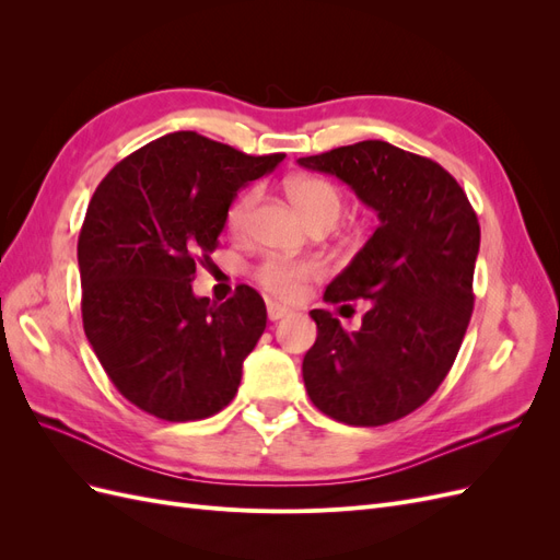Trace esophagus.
<instances>
[{
    "label": "esophagus",
    "mask_w": 560,
    "mask_h": 560,
    "mask_svg": "<svg viewBox=\"0 0 560 560\" xmlns=\"http://www.w3.org/2000/svg\"><path fill=\"white\" fill-rule=\"evenodd\" d=\"M268 319L270 322H278V319H282V317H287L290 315V311H287L284 306H278V303H268Z\"/></svg>",
    "instance_id": "1"
}]
</instances>
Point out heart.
<instances>
[{
	"mask_svg": "<svg viewBox=\"0 0 560 560\" xmlns=\"http://www.w3.org/2000/svg\"><path fill=\"white\" fill-rule=\"evenodd\" d=\"M290 196L301 214L311 224L331 219L336 222L343 208L341 191L327 179L319 177H299L290 184ZM259 200V189H247L238 200L233 202L226 214V226L233 233H243L249 224L254 206ZM322 276V264L317 259H266L257 268V280L266 292L273 294L280 301H296L306 292V284Z\"/></svg>",
	"mask_w": 560,
	"mask_h": 560,
	"instance_id": "1",
	"label": "heart"
}]
</instances>
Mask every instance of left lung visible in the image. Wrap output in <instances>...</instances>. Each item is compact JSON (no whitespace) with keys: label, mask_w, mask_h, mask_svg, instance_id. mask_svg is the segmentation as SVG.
I'll return each mask as SVG.
<instances>
[{"label":"left lung","mask_w":560,"mask_h":560,"mask_svg":"<svg viewBox=\"0 0 560 560\" xmlns=\"http://www.w3.org/2000/svg\"><path fill=\"white\" fill-rule=\"evenodd\" d=\"M346 182L378 229L325 292V301L366 299L358 331L329 311H311L315 346L303 383L322 413L358 428L399 420L425 404L465 338L481 229L477 212L442 165L381 140L299 159Z\"/></svg>","instance_id":"left-lung-1"}]
</instances>
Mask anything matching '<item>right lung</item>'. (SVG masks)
Instances as JSON below:
<instances>
[{
	"mask_svg": "<svg viewBox=\"0 0 560 560\" xmlns=\"http://www.w3.org/2000/svg\"><path fill=\"white\" fill-rule=\"evenodd\" d=\"M284 154L247 156L191 130L144 144L95 189L79 233L83 331L109 381L161 420H200L235 397L266 329L247 284L226 303L196 296L233 198Z\"/></svg>",
	"mask_w": 560,
	"mask_h": 560,
	"instance_id": "obj_1",
	"label": "right lung"
}]
</instances>
